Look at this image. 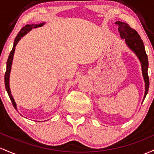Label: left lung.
<instances>
[{"label":"left lung","mask_w":154,"mask_h":154,"mask_svg":"<svg viewBox=\"0 0 154 154\" xmlns=\"http://www.w3.org/2000/svg\"><path fill=\"white\" fill-rule=\"evenodd\" d=\"M116 24L119 25V31L121 38L125 40L126 44L135 53L141 63L143 75L144 77L145 82H146V92H145L144 96L145 99L146 94H148V88H149V77L148 75V56H147L146 52L143 41L137 31L132 28L128 24L120 21L116 22Z\"/></svg>","instance_id":"8db88e82"}]
</instances>
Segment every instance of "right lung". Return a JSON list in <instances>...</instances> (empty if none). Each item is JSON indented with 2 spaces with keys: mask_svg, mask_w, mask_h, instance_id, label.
I'll return each instance as SVG.
<instances>
[{
  "mask_svg": "<svg viewBox=\"0 0 154 154\" xmlns=\"http://www.w3.org/2000/svg\"><path fill=\"white\" fill-rule=\"evenodd\" d=\"M44 24V23H41L39 24V25H26L25 26H24L21 30H20V32H19V33L17 34L16 38H15L13 48H12V50L11 51V52H10L9 56H8V58L7 60V63H6V72H5V76H4L5 86H6V91H7L8 94V96H9L10 100H11L12 104H13V106L14 107V108L16 110H17L16 103L14 102V100L13 97L11 95V91H10V87H9V75H10V72H11L12 60H13L14 54L15 47H16L17 43L19 42V41L21 39V38L23 37V36L25 35L27 32H29V31L33 28H37L38 27H41V26H43Z\"/></svg>",
  "mask_w": 154,
  "mask_h": 154,
  "instance_id": "1",
  "label": "right lung"
}]
</instances>
